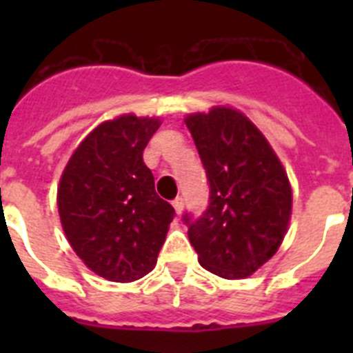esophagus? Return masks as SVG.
<instances>
[{"label": "esophagus", "instance_id": "obj_1", "mask_svg": "<svg viewBox=\"0 0 353 353\" xmlns=\"http://www.w3.org/2000/svg\"><path fill=\"white\" fill-rule=\"evenodd\" d=\"M173 207H174V212H176V214H182V210H183V198H182V196H176V198L173 199Z\"/></svg>", "mask_w": 353, "mask_h": 353}]
</instances>
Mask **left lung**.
I'll list each match as a JSON object with an SVG mask.
<instances>
[{
	"label": "left lung",
	"mask_w": 353,
	"mask_h": 353,
	"mask_svg": "<svg viewBox=\"0 0 353 353\" xmlns=\"http://www.w3.org/2000/svg\"><path fill=\"white\" fill-rule=\"evenodd\" d=\"M208 180V207L183 214L203 269L224 279L256 272L276 254L292 215V187L272 146L232 108L185 118Z\"/></svg>",
	"instance_id": "left-lung-1"
}]
</instances>
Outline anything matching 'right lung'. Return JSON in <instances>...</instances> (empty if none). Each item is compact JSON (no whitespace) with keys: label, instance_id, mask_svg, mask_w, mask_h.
I'll return each mask as SVG.
<instances>
[{"label":"right lung","instance_id":"obj_1","mask_svg":"<svg viewBox=\"0 0 353 353\" xmlns=\"http://www.w3.org/2000/svg\"><path fill=\"white\" fill-rule=\"evenodd\" d=\"M157 118L123 114L101 123L68 161L58 212L72 249L104 279L130 283L157 263L174 208L155 192L143 150Z\"/></svg>","mask_w":353,"mask_h":353}]
</instances>
